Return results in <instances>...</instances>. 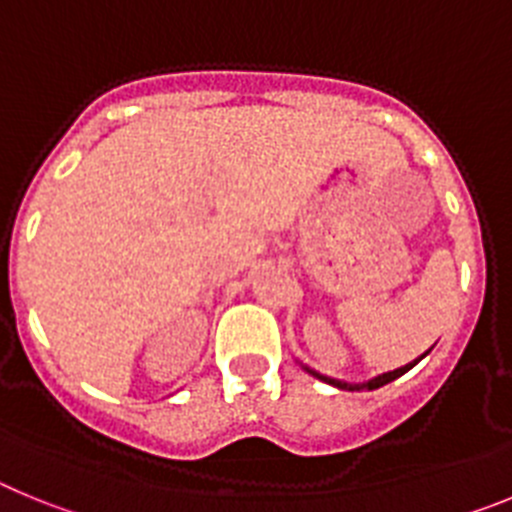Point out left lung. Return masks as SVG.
I'll use <instances>...</instances> for the list:
<instances>
[{
    "mask_svg": "<svg viewBox=\"0 0 512 512\" xmlns=\"http://www.w3.org/2000/svg\"><path fill=\"white\" fill-rule=\"evenodd\" d=\"M425 354H428V351H425ZM425 354H423V356H425ZM423 356H420V359H423ZM420 359H418V361H420ZM418 361H413V364H405V366H400V369H395V372L379 374V377L369 379V382H366V384H348V382H338V379L323 377V374L312 372V369H307V372H310L312 377H318V379H323V382L333 384V387H338V390H364V387H366V390H377V387H382V384L392 382V379H397V377H402V374H405V372H410V369H413V366L418 364Z\"/></svg>",
    "mask_w": 512,
    "mask_h": 512,
    "instance_id": "obj_1",
    "label": "left lung"
}]
</instances>
